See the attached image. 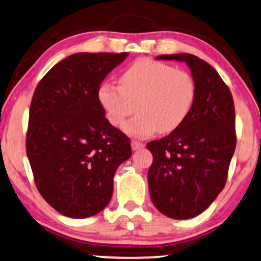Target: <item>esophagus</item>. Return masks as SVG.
<instances>
[{"instance_id": "34e87169", "label": "esophagus", "mask_w": 261, "mask_h": 261, "mask_svg": "<svg viewBox=\"0 0 261 261\" xmlns=\"http://www.w3.org/2000/svg\"><path fill=\"white\" fill-rule=\"evenodd\" d=\"M144 148V144L140 142H137V140H132V149L133 150H139Z\"/></svg>"}]
</instances>
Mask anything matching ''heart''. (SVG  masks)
I'll return each mask as SVG.
<instances>
[{
	"label": "heart",
	"instance_id": "1",
	"mask_svg": "<svg viewBox=\"0 0 261 261\" xmlns=\"http://www.w3.org/2000/svg\"><path fill=\"white\" fill-rule=\"evenodd\" d=\"M197 87L193 76L182 69L150 58L132 63L119 76V85L103 83L97 99L113 127L122 128L132 113L138 115L124 127L133 137L159 130L170 133L191 112Z\"/></svg>",
	"mask_w": 261,
	"mask_h": 261
}]
</instances>
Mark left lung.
<instances>
[{
  "label": "left lung",
  "instance_id": "obj_1",
  "mask_svg": "<svg viewBox=\"0 0 261 261\" xmlns=\"http://www.w3.org/2000/svg\"><path fill=\"white\" fill-rule=\"evenodd\" d=\"M156 60L187 63L197 93L180 125L146 144L154 158L148 171L150 198L164 215L192 219L206 210L226 185L236 149L233 97L215 68L194 55H161Z\"/></svg>",
  "mask_w": 261,
  "mask_h": 261
}]
</instances>
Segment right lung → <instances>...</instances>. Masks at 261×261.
<instances>
[{"instance_id": "right-lung-1", "label": "right lung", "mask_w": 261, "mask_h": 261, "mask_svg": "<svg viewBox=\"0 0 261 261\" xmlns=\"http://www.w3.org/2000/svg\"><path fill=\"white\" fill-rule=\"evenodd\" d=\"M128 56L79 52L58 62L34 91L27 155L36 188L64 216L85 219L110 203L113 176L130 158V140L110 123L97 91Z\"/></svg>"}]
</instances>
